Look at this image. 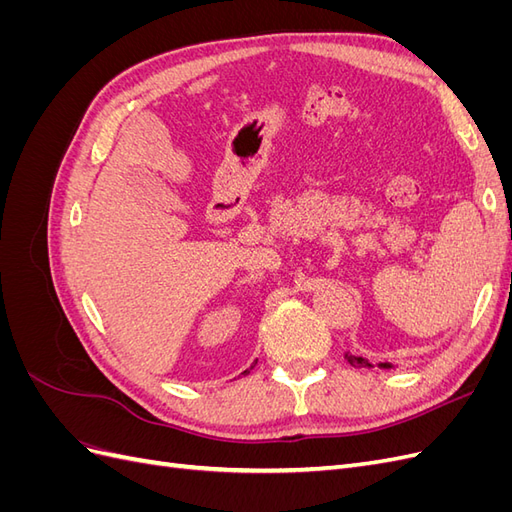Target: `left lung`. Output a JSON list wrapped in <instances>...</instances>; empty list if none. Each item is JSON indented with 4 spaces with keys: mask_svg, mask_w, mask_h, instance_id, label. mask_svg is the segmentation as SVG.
Segmentation results:
<instances>
[{
    "mask_svg": "<svg viewBox=\"0 0 512 512\" xmlns=\"http://www.w3.org/2000/svg\"><path fill=\"white\" fill-rule=\"evenodd\" d=\"M348 361L352 365H369V363H365V359H361V356H352V354H348ZM384 367H389V365H384Z\"/></svg>",
    "mask_w": 512,
    "mask_h": 512,
    "instance_id": "left-lung-1",
    "label": "left lung"
}]
</instances>
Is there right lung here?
Wrapping results in <instances>:
<instances>
[{
  "mask_svg": "<svg viewBox=\"0 0 512 512\" xmlns=\"http://www.w3.org/2000/svg\"><path fill=\"white\" fill-rule=\"evenodd\" d=\"M247 371H250V369H245V371H243V374H247Z\"/></svg>",
  "mask_w": 512,
  "mask_h": 512,
  "instance_id": "1",
  "label": "right lung"
}]
</instances>
